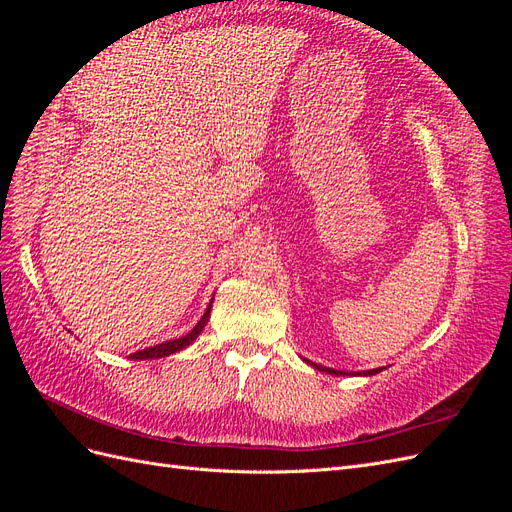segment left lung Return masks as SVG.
<instances>
[{
	"label": "left lung",
	"instance_id": "left-lung-1",
	"mask_svg": "<svg viewBox=\"0 0 512 512\" xmlns=\"http://www.w3.org/2000/svg\"><path fill=\"white\" fill-rule=\"evenodd\" d=\"M329 371V374H342V371H335V369H327Z\"/></svg>",
	"mask_w": 512,
	"mask_h": 512
}]
</instances>
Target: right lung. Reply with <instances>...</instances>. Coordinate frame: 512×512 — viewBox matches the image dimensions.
<instances>
[{
    "mask_svg": "<svg viewBox=\"0 0 512 512\" xmlns=\"http://www.w3.org/2000/svg\"><path fill=\"white\" fill-rule=\"evenodd\" d=\"M207 318H209V312H205V316L200 318V322L196 324V327H194L188 335H183V337H179V339H170V342L158 344V346L147 348V350H138V352H134V354H132V359H160V356H168V354H173V352L183 350L185 346H190V344L194 342L196 335H198L200 331L205 329Z\"/></svg>",
    "mask_w": 512,
    "mask_h": 512,
    "instance_id": "right-lung-1",
    "label": "right lung"
}]
</instances>
